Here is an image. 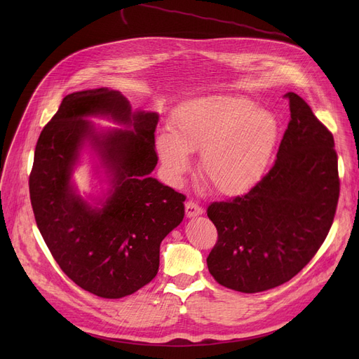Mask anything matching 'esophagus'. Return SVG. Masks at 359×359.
Segmentation results:
<instances>
[{
	"instance_id": "34e87169",
	"label": "esophagus",
	"mask_w": 359,
	"mask_h": 359,
	"mask_svg": "<svg viewBox=\"0 0 359 359\" xmlns=\"http://www.w3.org/2000/svg\"><path fill=\"white\" fill-rule=\"evenodd\" d=\"M184 211H186V217H189V218L201 215L203 212L202 206L195 201H187L184 205Z\"/></svg>"
}]
</instances>
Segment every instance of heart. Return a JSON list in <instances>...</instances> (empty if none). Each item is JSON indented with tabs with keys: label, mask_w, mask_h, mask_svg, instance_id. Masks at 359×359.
Listing matches in <instances>:
<instances>
[{
	"label": "heart",
	"mask_w": 359,
	"mask_h": 359,
	"mask_svg": "<svg viewBox=\"0 0 359 359\" xmlns=\"http://www.w3.org/2000/svg\"><path fill=\"white\" fill-rule=\"evenodd\" d=\"M276 140L271 113L237 96H210L186 103L170 130L157 137L163 164L173 175L189 170L187 153L199 154L202 177L221 194L248 189L263 175Z\"/></svg>",
	"instance_id": "obj_1"
}]
</instances>
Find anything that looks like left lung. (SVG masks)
Masks as SVG:
<instances>
[{
  "mask_svg": "<svg viewBox=\"0 0 359 359\" xmlns=\"http://www.w3.org/2000/svg\"><path fill=\"white\" fill-rule=\"evenodd\" d=\"M276 161L241 196L212 202L206 212L218 238L206 257L219 285L244 294L292 279L326 240L341 180L332 132L295 93Z\"/></svg>",
  "mask_w": 359,
  "mask_h": 359,
  "instance_id": "left-lung-1",
  "label": "left lung"
}]
</instances>
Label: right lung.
<instances>
[{"mask_svg":"<svg viewBox=\"0 0 359 359\" xmlns=\"http://www.w3.org/2000/svg\"><path fill=\"white\" fill-rule=\"evenodd\" d=\"M91 114H109L135 130L97 136L83 121ZM157 123V113H132L119 91L86 90L62 99L36 144L29 191L37 229L62 272L102 298L130 295L153 280L160 244L184 217L186 196L148 176L158 161ZM86 139L114 173L102 210L88 207L69 183Z\"/></svg>","mask_w":359,"mask_h":359,"instance_id":"right-lung-1","label":"right lung"}]
</instances>
